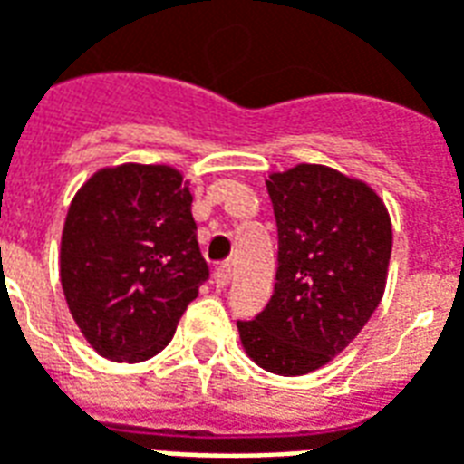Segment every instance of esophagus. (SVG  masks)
I'll list each match as a JSON object with an SVG mask.
<instances>
[{"label": "esophagus", "mask_w": 464, "mask_h": 464, "mask_svg": "<svg viewBox=\"0 0 464 464\" xmlns=\"http://www.w3.org/2000/svg\"><path fill=\"white\" fill-rule=\"evenodd\" d=\"M214 283L216 287H226L231 283V263H221V266L214 270Z\"/></svg>", "instance_id": "esophagus-1"}]
</instances>
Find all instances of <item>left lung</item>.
<instances>
[{
    "label": "left lung",
    "instance_id": "1",
    "mask_svg": "<svg viewBox=\"0 0 464 464\" xmlns=\"http://www.w3.org/2000/svg\"><path fill=\"white\" fill-rule=\"evenodd\" d=\"M276 287L266 310L238 319L246 352L266 372L319 369L369 322L386 287L391 218L372 188L319 164L273 174Z\"/></svg>",
    "mask_w": 464,
    "mask_h": 464
}]
</instances>
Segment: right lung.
I'll use <instances>...</instances> for the list:
<instances>
[{"label": "right lung", "instance_id": "1", "mask_svg": "<svg viewBox=\"0 0 464 464\" xmlns=\"http://www.w3.org/2000/svg\"><path fill=\"white\" fill-rule=\"evenodd\" d=\"M191 187L162 164L98 171L68 208L61 285L75 324L112 362H145L174 337L208 280Z\"/></svg>", "mask_w": 464, "mask_h": 464}]
</instances>
